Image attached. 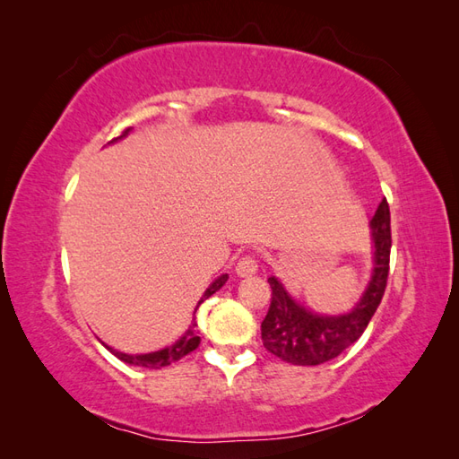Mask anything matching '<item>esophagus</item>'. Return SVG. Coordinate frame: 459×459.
<instances>
[{
    "label": "esophagus",
    "instance_id": "34e87169",
    "mask_svg": "<svg viewBox=\"0 0 459 459\" xmlns=\"http://www.w3.org/2000/svg\"><path fill=\"white\" fill-rule=\"evenodd\" d=\"M256 270H258V262H256L255 258H252V256H242V258L237 262V274H238L240 278L256 274Z\"/></svg>",
    "mask_w": 459,
    "mask_h": 459
}]
</instances>
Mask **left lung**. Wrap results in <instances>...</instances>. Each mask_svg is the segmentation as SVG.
<instances>
[{
    "mask_svg": "<svg viewBox=\"0 0 459 459\" xmlns=\"http://www.w3.org/2000/svg\"><path fill=\"white\" fill-rule=\"evenodd\" d=\"M375 242V268L365 294L345 316H317L291 298L276 276H270L272 301L262 321L264 347L291 365H321L353 345L363 335L385 296L391 262V211L380 201L370 221Z\"/></svg>",
    "mask_w": 459,
    "mask_h": 459,
    "instance_id": "8db88e82",
    "label": "left lung"
}]
</instances>
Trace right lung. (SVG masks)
<instances>
[{
    "instance_id": "add662e5",
    "label": "right lung",
    "mask_w": 459,
    "mask_h": 459,
    "mask_svg": "<svg viewBox=\"0 0 459 459\" xmlns=\"http://www.w3.org/2000/svg\"><path fill=\"white\" fill-rule=\"evenodd\" d=\"M128 132H130V130H124L122 135H118V138H114L112 142L124 138V135L128 134ZM227 280H229V274H222V276H219L217 280H214L212 284L207 288V291H204V294H203V298L199 299V304H197V307H195V311L199 309V306L203 304L204 299L211 298L217 290H221V288L224 286V281H227ZM199 343H201V337L197 335V321H195V317H193L191 327H189L187 331H185L181 339L175 341V343L169 345V347H165V349H161V351H155V353L128 355V353H122V351H116V349H112V347H108V345H104V347L108 349L110 353H114L116 357H118L120 360H124V363H128V365L148 367V368H161V367H168V365L175 363V360L183 359L185 355H189L191 351H195V349L199 347Z\"/></svg>"
}]
</instances>
